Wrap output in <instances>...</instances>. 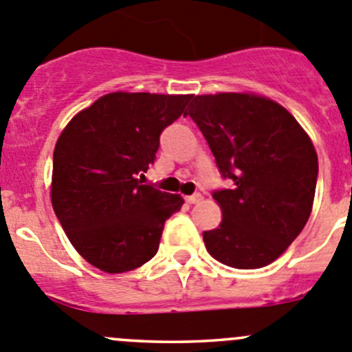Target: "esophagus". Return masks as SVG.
I'll return each instance as SVG.
<instances>
[{"label":"esophagus","mask_w":352,"mask_h":352,"mask_svg":"<svg viewBox=\"0 0 352 352\" xmlns=\"http://www.w3.org/2000/svg\"><path fill=\"white\" fill-rule=\"evenodd\" d=\"M185 200L188 204H199V202H202V195H200V193H193V195L186 197Z\"/></svg>","instance_id":"esophagus-1"}]
</instances>
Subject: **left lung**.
Here are the masks:
<instances>
[{
  "label": "left lung",
  "mask_w": 352,
  "mask_h": 352,
  "mask_svg": "<svg viewBox=\"0 0 352 352\" xmlns=\"http://www.w3.org/2000/svg\"><path fill=\"white\" fill-rule=\"evenodd\" d=\"M192 117L232 188L217 190L219 228L204 232L210 256L236 270L278 259L313 210L318 155L296 117L254 93L197 95Z\"/></svg>",
  "instance_id": "8db88e82"
}]
</instances>
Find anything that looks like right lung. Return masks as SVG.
Listing matches in <instances>:
<instances>
[{
    "mask_svg": "<svg viewBox=\"0 0 352 352\" xmlns=\"http://www.w3.org/2000/svg\"><path fill=\"white\" fill-rule=\"evenodd\" d=\"M192 95L116 91L70 119L53 152L52 206L74 249L105 273L131 271L159 250L182 195L142 185L160 133Z\"/></svg>",
    "mask_w": 352,
    "mask_h": 352,
    "instance_id": "obj_1",
    "label": "right lung"
}]
</instances>
